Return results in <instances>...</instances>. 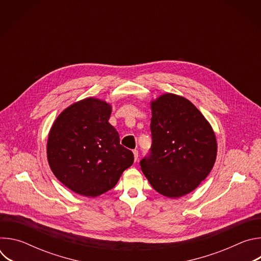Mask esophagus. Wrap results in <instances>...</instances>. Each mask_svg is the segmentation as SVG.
<instances>
[{"label": "esophagus", "instance_id": "esophagus-1", "mask_svg": "<svg viewBox=\"0 0 261 261\" xmlns=\"http://www.w3.org/2000/svg\"><path fill=\"white\" fill-rule=\"evenodd\" d=\"M133 155H134V161L136 162L137 159H138V151H137V150H134V151H133Z\"/></svg>", "mask_w": 261, "mask_h": 261}]
</instances>
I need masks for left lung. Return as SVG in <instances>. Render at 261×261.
Here are the masks:
<instances>
[{
    "label": "left lung",
    "instance_id": "left-lung-1",
    "mask_svg": "<svg viewBox=\"0 0 261 261\" xmlns=\"http://www.w3.org/2000/svg\"><path fill=\"white\" fill-rule=\"evenodd\" d=\"M152 147L140 161L143 174L160 194L177 198L192 192L217 157L215 132L188 99L166 93L151 102Z\"/></svg>",
    "mask_w": 261,
    "mask_h": 261
}]
</instances>
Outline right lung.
Instances as JSON below:
<instances>
[{"instance_id":"right-lung-1","label":"right lung","mask_w":261,"mask_h":261,"mask_svg":"<svg viewBox=\"0 0 261 261\" xmlns=\"http://www.w3.org/2000/svg\"><path fill=\"white\" fill-rule=\"evenodd\" d=\"M111 105L86 98L64 109L47 139V160L56 177L80 195L97 197L113 189L133 153L120 143L118 131L108 123Z\"/></svg>"}]
</instances>
